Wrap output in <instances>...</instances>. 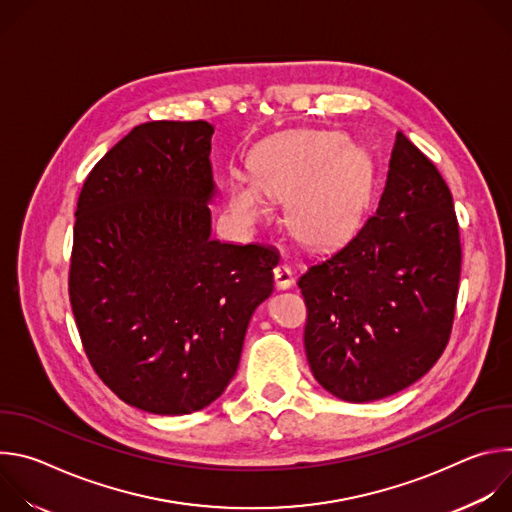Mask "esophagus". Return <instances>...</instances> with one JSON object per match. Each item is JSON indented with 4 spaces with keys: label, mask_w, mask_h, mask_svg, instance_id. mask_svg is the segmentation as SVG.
<instances>
[{
    "label": "esophagus",
    "mask_w": 512,
    "mask_h": 512,
    "mask_svg": "<svg viewBox=\"0 0 512 512\" xmlns=\"http://www.w3.org/2000/svg\"><path fill=\"white\" fill-rule=\"evenodd\" d=\"M273 277H275V285L279 289H287V287L294 285V271H291V267L285 265V263H279L273 269Z\"/></svg>",
    "instance_id": "esophagus-1"
}]
</instances>
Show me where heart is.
I'll return each mask as SVG.
<instances>
[{
  "label": "heart",
  "mask_w": 512,
  "mask_h": 512,
  "mask_svg": "<svg viewBox=\"0 0 512 512\" xmlns=\"http://www.w3.org/2000/svg\"><path fill=\"white\" fill-rule=\"evenodd\" d=\"M253 178L227 184V206L245 225L265 214V195L291 196V223L310 243L342 237L360 216L369 190V160L342 133L304 129L271 139L251 158Z\"/></svg>",
  "instance_id": "heart-1"
}]
</instances>
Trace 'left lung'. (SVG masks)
Returning a JSON list of instances; mask_svg holds the SVG:
<instances>
[{
	"label": "left lung",
	"mask_w": 512,
	"mask_h": 512,
	"mask_svg": "<svg viewBox=\"0 0 512 512\" xmlns=\"http://www.w3.org/2000/svg\"><path fill=\"white\" fill-rule=\"evenodd\" d=\"M460 269L452 192L397 131L379 206L298 279L316 381L338 399L367 403L421 379L450 340Z\"/></svg>",
	"instance_id": "8db88e82"
}]
</instances>
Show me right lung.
I'll return each instance as SVG.
<instances>
[{"instance_id":"1","label":"right lung","mask_w":512,"mask_h":512,"mask_svg":"<svg viewBox=\"0 0 512 512\" xmlns=\"http://www.w3.org/2000/svg\"><path fill=\"white\" fill-rule=\"evenodd\" d=\"M208 121L133 127L77 202L68 296L85 354L125 403L194 413L237 373L277 255L210 239Z\"/></svg>"}]
</instances>
